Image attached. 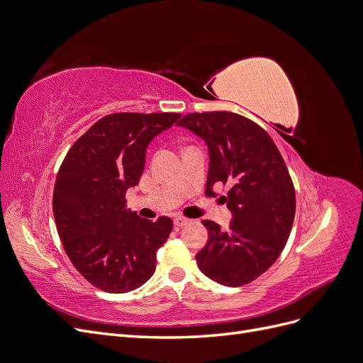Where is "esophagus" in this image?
<instances>
[{"label": "esophagus", "instance_id": "obj_1", "mask_svg": "<svg viewBox=\"0 0 363 363\" xmlns=\"http://www.w3.org/2000/svg\"><path fill=\"white\" fill-rule=\"evenodd\" d=\"M191 223V219L189 218H184V216H175L174 218V224L177 225V227H183V225H186V224H189Z\"/></svg>", "mask_w": 363, "mask_h": 363}]
</instances>
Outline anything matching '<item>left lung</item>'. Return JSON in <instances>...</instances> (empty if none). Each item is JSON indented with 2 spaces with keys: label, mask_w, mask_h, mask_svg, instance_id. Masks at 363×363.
Segmentation results:
<instances>
[{
  "label": "left lung",
  "mask_w": 363,
  "mask_h": 363,
  "mask_svg": "<svg viewBox=\"0 0 363 363\" xmlns=\"http://www.w3.org/2000/svg\"><path fill=\"white\" fill-rule=\"evenodd\" d=\"M179 125L206 142V195L227 184L223 200L233 218L227 230L203 221L208 238L195 256L199 268L224 286H242L262 276L288 242L295 216L289 171L267 131L238 113H189Z\"/></svg>",
  "instance_id": "obj_1"
}]
</instances>
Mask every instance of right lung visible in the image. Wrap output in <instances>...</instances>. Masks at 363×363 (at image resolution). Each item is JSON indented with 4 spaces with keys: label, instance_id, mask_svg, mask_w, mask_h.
<instances>
[{
    "label": "right lung",
    "instance_id": "1",
    "mask_svg": "<svg viewBox=\"0 0 363 363\" xmlns=\"http://www.w3.org/2000/svg\"><path fill=\"white\" fill-rule=\"evenodd\" d=\"M180 113H112L75 142L59 169L52 195L57 233L72 265L95 288L135 291L156 271V252L172 230L125 208L139 183L150 142Z\"/></svg>",
    "mask_w": 363,
    "mask_h": 363
}]
</instances>
